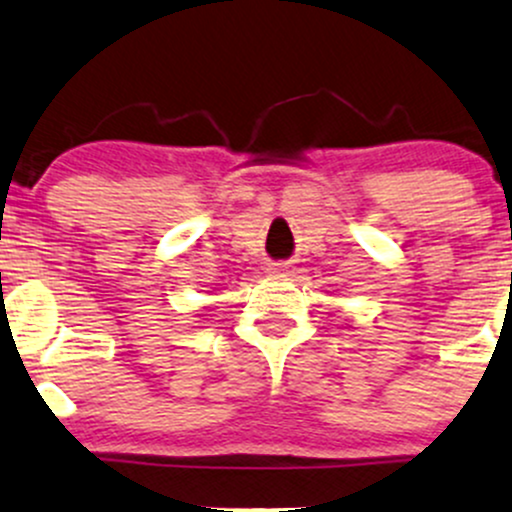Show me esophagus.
<instances>
[{"label": "esophagus", "instance_id": "esophagus-1", "mask_svg": "<svg viewBox=\"0 0 512 512\" xmlns=\"http://www.w3.org/2000/svg\"><path fill=\"white\" fill-rule=\"evenodd\" d=\"M270 270L275 272V275H282V272H287V265H285V262H275V265H272Z\"/></svg>", "mask_w": 512, "mask_h": 512}]
</instances>
